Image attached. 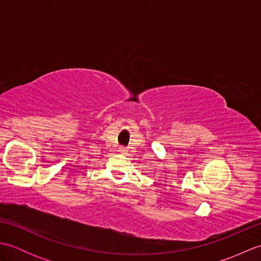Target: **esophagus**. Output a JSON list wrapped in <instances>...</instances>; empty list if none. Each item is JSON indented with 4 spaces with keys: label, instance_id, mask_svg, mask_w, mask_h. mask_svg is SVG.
<instances>
[{
    "label": "esophagus",
    "instance_id": "1",
    "mask_svg": "<svg viewBox=\"0 0 261 261\" xmlns=\"http://www.w3.org/2000/svg\"><path fill=\"white\" fill-rule=\"evenodd\" d=\"M119 151H120L121 153H125V152H126V148L121 147V148H119Z\"/></svg>",
    "mask_w": 261,
    "mask_h": 261
}]
</instances>
